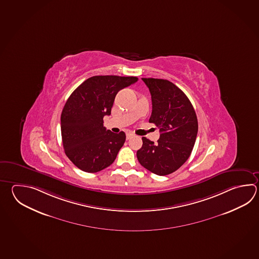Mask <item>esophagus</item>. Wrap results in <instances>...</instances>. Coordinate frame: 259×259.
Here are the masks:
<instances>
[{
	"label": "esophagus",
	"instance_id": "34e87169",
	"mask_svg": "<svg viewBox=\"0 0 259 259\" xmlns=\"http://www.w3.org/2000/svg\"><path fill=\"white\" fill-rule=\"evenodd\" d=\"M133 137H134V134H133V133H127V134H126L127 139H130V138H132Z\"/></svg>",
	"mask_w": 259,
	"mask_h": 259
}]
</instances>
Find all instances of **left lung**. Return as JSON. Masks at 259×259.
I'll return each mask as SVG.
<instances>
[{
    "instance_id": "obj_1",
    "label": "left lung",
    "mask_w": 259,
    "mask_h": 259,
    "mask_svg": "<svg viewBox=\"0 0 259 259\" xmlns=\"http://www.w3.org/2000/svg\"><path fill=\"white\" fill-rule=\"evenodd\" d=\"M151 94L149 122L159 128L158 144L142 138L138 161L155 175H168L190 157L198 131L194 107L185 93L168 80L142 78Z\"/></svg>"
}]
</instances>
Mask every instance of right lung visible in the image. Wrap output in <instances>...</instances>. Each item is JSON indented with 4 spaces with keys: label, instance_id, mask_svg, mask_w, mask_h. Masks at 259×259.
<instances>
[{
    "label": "right lung",
    "instance_id": "right-lung-1",
    "mask_svg": "<svg viewBox=\"0 0 259 259\" xmlns=\"http://www.w3.org/2000/svg\"><path fill=\"white\" fill-rule=\"evenodd\" d=\"M136 76L96 75L84 81L69 97L61 115L64 152L85 172L109 167L125 141L124 132L114 134L103 126L120 90L138 81Z\"/></svg>",
    "mask_w": 259,
    "mask_h": 259
}]
</instances>
